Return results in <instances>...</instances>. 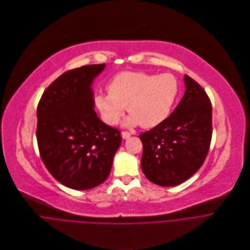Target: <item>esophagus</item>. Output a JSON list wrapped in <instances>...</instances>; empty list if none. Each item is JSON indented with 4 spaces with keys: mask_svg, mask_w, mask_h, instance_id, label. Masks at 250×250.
Here are the masks:
<instances>
[{
    "mask_svg": "<svg viewBox=\"0 0 250 250\" xmlns=\"http://www.w3.org/2000/svg\"><path fill=\"white\" fill-rule=\"evenodd\" d=\"M129 136H130V133H129L128 131H123V132H122V137H123L124 139H127Z\"/></svg>",
    "mask_w": 250,
    "mask_h": 250,
    "instance_id": "1",
    "label": "esophagus"
}]
</instances>
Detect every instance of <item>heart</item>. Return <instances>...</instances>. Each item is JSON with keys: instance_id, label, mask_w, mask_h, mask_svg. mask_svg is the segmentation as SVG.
I'll list each match as a JSON object with an SVG mask.
<instances>
[{"instance_id": "b5f03b06", "label": "heart", "mask_w": 250, "mask_h": 250, "mask_svg": "<svg viewBox=\"0 0 250 250\" xmlns=\"http://www.w3.org/2000/svg\"><path fill=\"white\" fill-rule=\"evenodd\" d=\"M179 90V81L171 73L123 71L110 80L109 94L95 97V104L110 125L120 122L127 107L131 115L125 121L126 125L152 128L169 117Z\"/></svg>"}]
</instances>
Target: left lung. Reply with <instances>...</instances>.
I'll list each match as a JSON object with an SVG mask.
<instances>
[{"mask_svg": "<svg viewBox=\"0 0 250 250\" xmlns=\"http://www.w3.org/2000/svg\"><path fill=\"white\" fill-rule=\"evenodd\" d=\"M186 92L169 118L139 135L141 168L161 187L178 186L202 166L212 138V105L205 90L185 75Z\"/></svg>", "mask_w": 250, "mask_h": 250, "instance_id": "obj_1", "label": "left lung"}]
</instances>
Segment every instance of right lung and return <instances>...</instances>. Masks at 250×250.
<instances>
[{
  "instance_id": "1",
  "label": "right lung",
  "mask_w": 250,
  "mask_h": 250,
  "mask_svg": "<svg viewBox=\"0 0 250 250\" xmlns=\"http://www.w3.org/2000/svg\"><path fill=\"white\" fill-rule=\"evenodd\" d=\"M106 64L67 70L44 91L37 107L36 137L41 159L62 185L93 188L110 175L121 131L94 111L92 83Z\"/></svg>"
}]
</instances>
